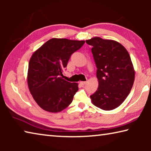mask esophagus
<instances>
[{
    "instance_id": "obj_1",
    "label": "esophagus",
    "mask_w": 151,
    "mask_h": 151,
    "mask_svg": "<svg viewBox=\"0 0 151 151\" xmlns=\"http://www.w3.org/2000/svg\"><path fill=\"white\" fill-rule=\"evenodd\" d=\"M79 83H80L81 85L84 86V85H86V81H81Z\"/></svg>"
}]
</instances>
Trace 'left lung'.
I'll return each mask as SVG.
<instances>
[{
    "instance_id": "8db88e82",
    "label": "left lung",
    "mask_w": 151,
    "mask_h": 151,
    "mask_svg": "<svg viewBox=\"0 0 151 151\" xmlns=\"http://www.w3.org/2000/svg\"><path fill=\"white\" fill-rule=\"evenodd\" d=\"M91 45L99 86L91 95L94 106L111 111L123 103L134 81V69L130 55L123 46L113 40L95 37L86 40Z\"/></svg>"
}]
</instances>
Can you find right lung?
I'll return each mask as SVG.
<instances>
[{
	"label": "right lung",
	"mask_w": 151,
	"mask_h": 151,
	"mask_svg": "<svg viewBox=\"0 0 151 151\" xmlns=\"http://www.w3.org/2000/svg\"><path fill=\"white\" fill-rule=\"evenodd\" d=\"M85 40L52 38L33 53L29 63L27 83L30 93L40 108L58 112L72 103L78 83L61 76L71 55Z\"/></svg>",
	"instance_id": "obj_1"
}]
</instances>
